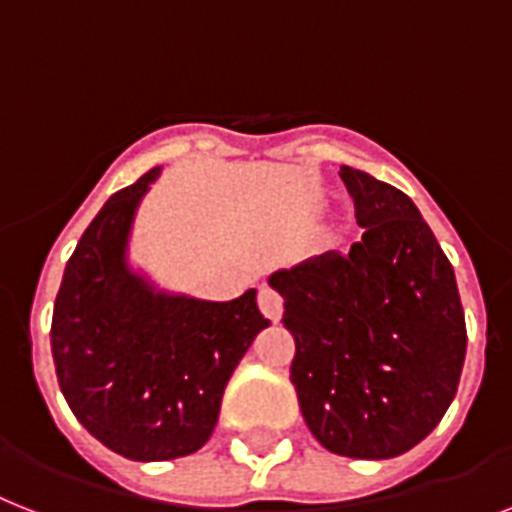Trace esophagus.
<instances>
[{
    "label": "esophagus",
    "instance_id": "1",
    "mask_svg": "<svg viewBox=\"0 0 512 512\" xmlns=\"http://www.w3.org/2000/svg\"><path fill=\"white\" fill-rule=\"evenodd\" d=\"M257 305H260V310H263V315L268 318V321L273 323L281 321V313H284V299L278 297L273 289L263 286V289L257 292Z\"/></svg>",
    "mask_w": 512,
    "mask_h": 512
}]
</instances>
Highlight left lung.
Listing matches in <instances>:
<instances>
[{
  "label": "left lung",
  "instance_id": "8db88e82",
  "mask_svg": "<svg viewBox=\"0 0 512 512\" xmlns=\"http://www.w3.org/2000/svg\"><path fill=\"white\" fill-rule=\"evenodd\" d=\"M365 228L350 255L270 273L297 352L292 384L307 429L334 455L386 460L442 421L465 360L455 270L413 199L342 165Z\"/></svg>",
  "mask_w": 512,
  "mask_h": 512
}]
</instances>
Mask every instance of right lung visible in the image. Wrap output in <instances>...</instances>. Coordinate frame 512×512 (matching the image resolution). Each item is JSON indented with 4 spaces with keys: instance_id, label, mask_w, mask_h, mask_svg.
<instances>
[{
    "instance_id": "1",
    "label": "right lung",
    "mask_w": 512,
    "mask_h": 512,
    "mask_svg": "<svg viewBox=\"0 0 512 512\" xmlns=\"http://www.w3.org/2000/svg\"><path fill=\"white\" fill-rule=\"evenodd\" d=\"M152 168L105 202L70 255L54 299L52 357L83 429L107 450L152 463L197 452L226 384L270 326L257 292L231 302L157 289L128 265V236Z\"/></svg>"
}]
</instances>
